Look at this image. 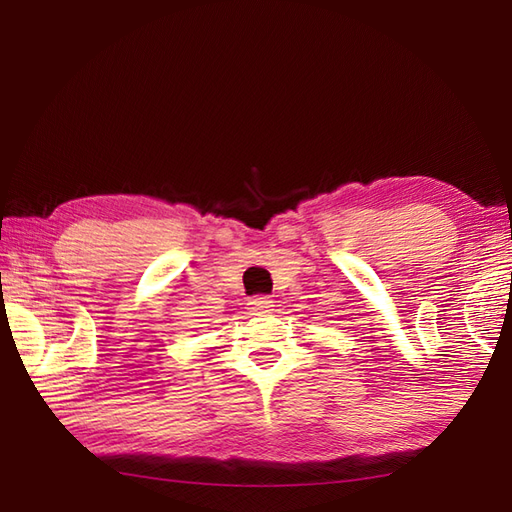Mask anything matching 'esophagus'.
<instances>
[{
	"label": "esophagus",
	"instance_id": "obj_1",
	"mask_svg": "<svg viewBox=\"0 0 512 512\" xmlns=\"http://www.w3.org/2000/svg\"><path fill=\"white\" fill-rule=\"evenodd\" d=\"M271 307H273V301L269 297H254V299L247 301V309H250L254 316L269 314Z\"/></svg>",
	"mask_w": 512,
	"mask_h": 512
}]
</instances>
